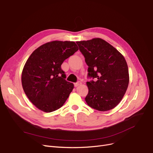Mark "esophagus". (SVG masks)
<instances>
[{
  "instance_id": "1",
  "label": "esophagus",
  "mask_w": 153,
  "mask_h": 153,
  "mask_svg": "<svg viewBox=\"0 0 153 153\" xmlns=\"http://www.w3.org/2000/svg\"><path fill=\"white\" fill-rule=\"evenodd\" d=\"M81 84H82V82H77L76 83H74V86H75V87H77L78 86L80 85Z\"/></svg>"
}]
</instances>
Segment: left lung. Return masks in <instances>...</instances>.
<instances>
[{
    "label": "left lung",
    "mask_w": 153,
    "mask_h": 153,
    "mask_svg": "<svg viewBox=\"0 0 153 153\" xmlns=\"http://www.w3.org/2000/svg\"><path fill=\"white\" fill-rule=\"evenodd\" d=\"M76 43L88 66L87 76L93 79L86 82L87 105L100 111L111 110L121 101L129 84L128 67L124 56L101 39Z\"/></svg>",
    "instance_id": "obj_1"
}]
</instances>
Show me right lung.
<instances>
[{
  "label": "right lung",
  "mask_w": 153,
  "mask_h": 153,
  "mask_svg": "<svg viewBox=\"0 0 153 153\" xmlns=\"http://www.w3.org/2000/svg\"><path fill=\"white\" fill-rule=\"evenodd\" d=\"M78 50L74 42L45 43L29 56L22 74L25 93L39 110L50 113L61 108L74 88L66 81L63 62Z\"/></svg>",
  "instance_id": "1"
}]
</instances>
